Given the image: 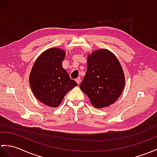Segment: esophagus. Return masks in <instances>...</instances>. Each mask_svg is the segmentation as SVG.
<instances>
[{"mask_svg":"<svg viewBox=\"0 0 157 157\" xmlns=\"http://www.w3.org/2000/svg\"><path fill=\"white\" fill-rule=\"evenodd\" d=\"M75 82H77V83L79 85V83H80V82H81V78H78L77 79H75Z\"/></svg>","mask_w":157,"mask_h":157,"instance_id":"obj_1","label":"esophagus"}]
</instances>
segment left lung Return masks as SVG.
Listing matches in <instances>:
<instances>
[{"mask_svg": "<svg viewBox=\"0 0 157 157\" xmlns=\"http://www.w3.org/2000/svg\"><path fill=\"white\" fill-rule=\"evenodd\" d=\"M125 86L120 62L108 49L96 50L87 57V71L79 87L96 108L114 103Z\"/></svg>", "mask_w": 157, "mask_h": 157, "instance_id": "left-lung-1", "label": "left lung"}]
</instances>
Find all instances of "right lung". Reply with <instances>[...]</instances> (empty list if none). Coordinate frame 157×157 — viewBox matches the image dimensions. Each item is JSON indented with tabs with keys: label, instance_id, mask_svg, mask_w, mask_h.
<instances>
[{
	"label": "right lung",
	"instance_id": "right-lung-1",
	"mask_svg": "<svg viewBox=\"0 0 157 157\" xmlns=\"http://www.w3.org/2000/svg\"><path fill=\"white\" fill-rule=\"evenodd\" d=\"M65 56L63 50L51 48L36 59L29 75L33 93L41 103L56 108L69 91L77 86L62 67Z\"/></svg>",
	"mask_w": 157,
	"mask_h": 157
}]
</instances>
